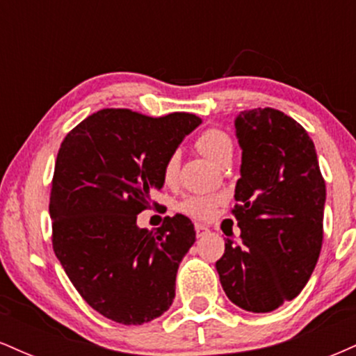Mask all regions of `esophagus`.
I'll use <instances>...</instances> for the list:
<instances>
[{
  "label": "esophagus",
  "instance_id": "esophagus-1",
  "mask_svg": "<svg viewBox=\"0 0 356 356\" xmlns=\"http://www.w3.org/2000/svg\"><path fill=\"white\" fill-rule=\"evenodd\" d=\"M207 232H209V227L204 226V224H195V234H197V238H202Z\"/></svg>",
  "mask_w": 356,
  "mask_h": 356
}]
</instances>
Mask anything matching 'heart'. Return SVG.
Wrapping results in <instances>:
<instances>
[{"mask_svg": "<svg viewBox=\"0 0 356 356\" xmlns=\"http://www.w3.org/2000/svg\"><path fill=\"white\" fill-rule=\"evenodd\" d=\"M199 150L209 157L212 162L220 164L226 157L232 155L234 150V144H232V138L227 136L224 130L219 129H207L204 130L201 136L195 140ZM179 172V152H172L169 157L165 159L164 169H162V175H164V181L167 184L174 182L177 179ZM218 197L214 195H191L186 201L181 204V211L186 214L192 216V218L197 219H209L214 214L216 206H218Z\"/></svg>", "mask_w": 356, "mask_h": 356, "instance_id": "b5f03b06", "label": "heart"}]
</instances>
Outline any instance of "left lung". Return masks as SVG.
I'll list each match as a JSON object with an SVG mask.
<instances>
[{
  "label": "left lung",
  "instance_id": "left-lung-1",
  "mask_svg": "<svg viewBox=\"0 0 356 356\" xmlns=\"http://www.w3.org/2000/svg\"><path fill=\"white\" fill-rule=\"evenodd\" d=\"M234 129L243 150L232 211L241 244L226 239L216 269L232 303L269 313L300 295L316 266L326 187L313 140L291 117L244 110Z\"/></svg>",
  "mask_w": 356,
  "mask_h": 356
}]
</instances>
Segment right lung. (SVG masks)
Returning <instances> with one entry per match:
<instances>
[{
    "label": "right lung",
    "mask_w": 356,
    "mask_h": 356,
    "mask_svg": "<svg viewBox=\"0 0 356 356\" xmlns=\"http://www.w3.org/2000/svg\"><path fill=\"white\" fill-rule=\"evenodd\" d=\"M199 125L192 113L152 118L104 108L61 142L50 194L53 251L81 298L108 320L142 325L172 305L194 224L175 214L149 231L137 214L164 187L165 159Z\"/></svg>",
    "instance_id": "add662e5"
}]
</instances>
